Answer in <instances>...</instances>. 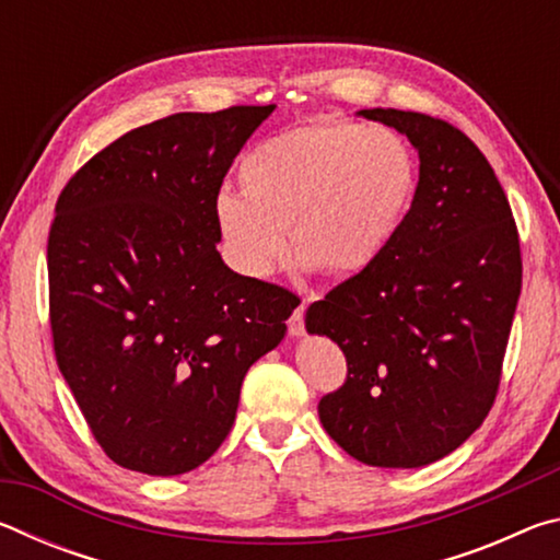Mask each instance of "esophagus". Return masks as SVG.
<instances>
[{
  "instance_id": "34e87169",
  "label": "esophagus",
  "mask_w": 560,
  "mask_h": 560,
  "mask_svg": "<svg viewBox=\"0 0 560 560\" xmlns=\"http://www.w3.org/2000/svg\"><path fill=\"white\" fill-rule=\"evenodd\" d=\"M303 314H306V303H301V306H296V311H293L291 318H289V334L291 336H303L306 334V326H303Z\"/></svg>"
}]
</instances>
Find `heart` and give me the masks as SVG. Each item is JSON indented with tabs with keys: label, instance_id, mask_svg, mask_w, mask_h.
I'll use <instances>...</instances> for the list:
<instances>
[{
	"label": "heart",
	"instance_id": "obj_1",
	"mask_svg": "<svg viewBox=\"0 0 560 560\" xmlns=\"http://www.w3.org/2000/svg\"><path fill=\"white\" fill-rule=\"evenodd\" d=\"M240 192H222L214 222L234 267L269 277L291 249L328 279L368 271L410 212L417 163L402 136L343 118H311L242 158Z\"/></svg>",
	"mask_w": 560,
	"mask_h": 560
}]
</instances>
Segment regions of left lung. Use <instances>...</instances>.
<instances>
[{
  "mask_svg": "<svg viewBox=\"0 0 560 560\" xmlns=\"http://www.w3.org/2000/svg\"><path fill=\"white\" fill-rule=\"evenodd\" d=\"M420 155L410 212L383 259L306 311L308 334L343 350L348 375L320 397L330 440L368 467L447 457L497 400L521 293V246L504 187L447 120L371 108Z\"/></svg>",
  "mask_w": 560,
  "mask_h": 560,
  "instance_id": "8db88e82",
  "label": "left lung"
}]
</instances>
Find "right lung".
I'll use <instances>...</instances> for the list:
<instances>
[{
  "mask_svg": "<svg viewBox=\"0 0 560 560\" xmlns=\"http://www.w3.org/2000/svg\"><path fill=\"white\" fill-rule=\"evenodd\" d=\"M273 108L148 122L61 189L46 246L54 353L120 467L175 477L210 459L246 371L281 343L301 303L217 252L222 179Z\"/></svg>",
  "mask_w": 560,
  "mask_h": 560,
  "instance_id": "right-lung-1",
  "label": "right lung"
}]
</instances>
